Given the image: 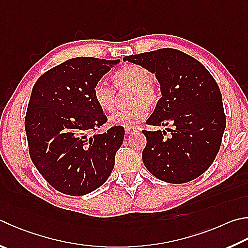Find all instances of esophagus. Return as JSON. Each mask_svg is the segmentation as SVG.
<instances>
[{"instance_id":"1","label":"esophagus","mask_w":248,"mask_h":248,"mask_svg":"<svg viewBox=\"0 0 248 248\" xmlns=\"http://www.w3.org/2000/svg\"><path fill=\"white\" fill-rule=\"evenodd\" d=\"M125 134H133L134 132H137V128H127L124 130Z\"/></svg>"}]
</instances>
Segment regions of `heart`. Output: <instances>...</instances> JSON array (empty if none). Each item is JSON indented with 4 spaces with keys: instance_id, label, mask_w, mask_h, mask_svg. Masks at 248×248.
I'll return each instance as SVG.
<instances>
[{
    "instance_id": "obj_1",
    "label": "heart",
    "mask_w": 248,
    "mask_h": 248,
    "mask_svg": "<svg viewBox=\"0 0 248 248\" xmlns=\"http://www.w3.org/2000/svg\"><path fill=\"white\" fill-rule=\"evenodd\" d=\"M111 80L119 93L130 92L127 95V103L131 106L111 115L110 124L125 129L136 128L148 114L145 104L154 105L159 98L158 90L152 81L150 71L139 65H125L112 74ZM92 96L101 110L106 112L114 110L117 93L109 84L103 81L97 82L93 88Z\"/></svg>"
}]
</instances>
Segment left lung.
Listing matches in <instances>:
<instances>
[{
  "mask_svg": "<svg viewBox=\"0 0 248 248\" xmlns=\"http://www.w3.org/2000/svg\"><path fill=\"white\" fill-rule=\"evenodd\" d=\"M155 74L161 97L146 121L172 124L165 131H146L144 166L161 181L181 184L196 179L217 156L226 129L222 96L217 82L194 57L175 48H159L124 57Z\"/></svg>",
  "mask_w": 248,
  "mask_h": 248,
  "instance_id": "1",
  "label": "left lung"
}]
</instances>
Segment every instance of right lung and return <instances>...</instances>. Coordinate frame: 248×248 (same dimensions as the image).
Listing matches in <instances>:
<instances>
[{"instance_id":"1","label":"right lung","mask_w":248,"mask_h":248,"mask_svg":"<svg viewBox=\"0 0 248 248\" xmlns=\"http://www.w3.org/2000/svg\"><path fill=\"white\" fill-rule=\"evenodd\" d=\"M119 60L76 57L53 67L34 83L25 118L31 160L58 192L80 196L111 173L124 130L90 136L107 121L92 91Z\"/></svg>"}]
</instances>
